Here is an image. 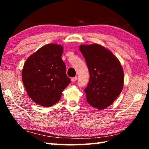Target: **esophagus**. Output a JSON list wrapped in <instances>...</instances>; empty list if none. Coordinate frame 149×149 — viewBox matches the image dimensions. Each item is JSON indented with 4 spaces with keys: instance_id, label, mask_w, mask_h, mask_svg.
Segmentation results:
<instances>
[{
    "instance_id": "1",
    "label": "esophagus",
    "mask_w": 149,
    "mask_h": 149,
    "mask_svg": "<svg viewBox=\"0 0 149 149\" xmlns=\"http://www.w3.org/2000/svg\"><path fill=\"white\" fill-rule=\"evenodd\" d=\"M77 79V77H72V79H71V80H72V82H75V81H76Z\"/></svg>"
}]
</instances>
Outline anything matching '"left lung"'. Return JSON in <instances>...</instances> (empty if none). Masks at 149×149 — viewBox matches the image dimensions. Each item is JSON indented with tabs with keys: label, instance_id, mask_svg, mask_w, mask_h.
Returning a JSON list of instances; mask_svg holds the SVG:
<instances>
[{
	"label": "left lung",
	"instance_id": "left-lung-1",
	"mask_svg": "<svg viewBox=\"0 0 149 149\" xmlns=\"http://www.w3.org/2000/svg\"><path fill=\"white\" fill-rule=\"evenodd\" d=\"M90 79L84 91L93 108L102 110L114 102L122 92L124 75L120 62L110 50L98 44L81 45Z\"/></svg>",
	"mask_w": 149,
	"mask_h": 149
}]
</instances>
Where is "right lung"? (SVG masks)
Segmentation results:
<instances>
[{
  "instance_id": "obj_1",
  "label": "right lung",
  "mask_w": 149,
  "mask_h": 149,
  "mask_svg": "<svg viewBox=\"0 0 149 149\" xmlns=\"http://www.w3.org/2000/svg\"><path fill=\"white\" fill-rule=\"evenodd\" d=\"M63 47L48 44L31 54L25 62L22 78L29 97L42 107H50L59 101L70 84L62 59Z\"/></svg>"
}]
</instances>
